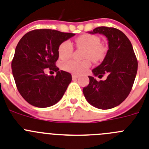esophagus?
Instances as JSON below:
<instances>
[{
  "mask_svg": "<svg viewBox=\"0 0 149 149\" xmlns=\"http://www.w3.org/2000/svg\"><path fill=\"white\" fill-rule=\"evenodd\" d=\"M77 78H78V75H77V74H72V79L76 80Z\"/></svg>",
  "mask_w": 149,
  "mask_h": 149,
  "instance_id": "34e87169",
  "label": "esophagus"
}]
</instances>
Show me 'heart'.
I'll return each mask as SVG.
<instances>
[{
  "instance_id": "b5f03b06",
  "label": "heart",
  "mask_w": 149,
  "mask_h": 149,
  "mask_svg": "<svg viewBox=\"0 0 149 149\" xmlns=\"http://www.w3.org/2000/svg\"><path fill=\"white\" fill-rule=\"evenodd\" d=\"M77 47L85 49L84 58H90L94 62H100L105 56L106 49L100 44V38L96 35L84 34L77 37L75 39ZM73 53V46L69 40L62 42L58 49V54L61 59L66 60L72 56ZM90 61L84 59L83 61L69 60L62 63V68L66 72L74 74H83L90 67Z\"/></svg>"
}]
</instances>
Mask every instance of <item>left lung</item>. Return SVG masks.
Returning a JSON list of instances; mask_svg holds the SVG:
<instances>
[{
  "mask_svg": "<svg viewBox=\"0 0 149 149\" xmlns=\"http://www.w3.org/2000/svg\"><path fill=\"white\" fill-rule=\"evenodd\" d=\"M107 38L109 49L101 64L92 70L90 83L83 93L90 105L100 109L116 107L126 100L131 91L137 73L138 62L132 44L121 31L114 28L101 26L90 31ZM107 74L105 81H96Z\"/></svg>",
  "mask_w": 149,
  "mask_h": 149,
  "instance_id": "8db88e82",
  "label": "left lung"
}]
</instances>
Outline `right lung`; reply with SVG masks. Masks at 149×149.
I'll list each match as a JSON object with an SVG mask.
<instances>
[{
  "label": "right lung",
  "mask_w": 149,
  "mask_h": 149,
  "mask_svg": "<svg viewBox=\"0 0 149 149\" xmlns=\"http://www.w3.org/2000/svg\"><path fill=\"white\" fill-rule=\"evenodd\" d=\"M52 29H36L26 33L18 43L12 61L16 87L24 100L31 105L47 108L57 103L72 81V74L59 71L55 63L62 42L74 36ZM45 68L57 72L48 76Z\"/></svg>",
  "instance_id": "obj_1"
}]
</instances>
